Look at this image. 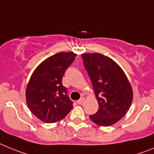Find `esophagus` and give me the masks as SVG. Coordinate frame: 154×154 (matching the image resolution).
Instances as JSON below:
<instances>
[{"mask_svg":"<svg viewBox=\"0 0 154 154\" xmlns=\"http://www.w3.org/2000/svg\"><path fill=\"white\" fill-rule=\"evenodd\" d=\"M84 101H85V99H84V97L80 98L79 100H77V103H78V104H82V103H84Z\"/></svg>","mask_w":154,"mask_h":154,"instance_id":"obj_1","label":"esophagus"}]
</instances>
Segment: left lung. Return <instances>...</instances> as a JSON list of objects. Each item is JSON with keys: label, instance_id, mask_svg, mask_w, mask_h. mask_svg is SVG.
I'll list each match as a JSON object with an SVG mask.
<instances>
[{"label": "left lung", "instance_id": "obj_1", "mask_svg": "<svg viewBox=\"0 0 154 154\" xmlns=\"http://www.w3.org/2000/svg\"><path fill=\"white\" fill-rule=\"evenodd\" d=\"M84 65L99 104L90 118L99 126L116 124L127 113L133 100V90L127 76L111 58L99 53L83 54Z\"/></svg>", "mask_w": 154, "mask_h": 154}]
</instances>
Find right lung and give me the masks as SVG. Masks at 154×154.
<instances>
[{
  "label": "right lung",
  "mask_w": 154,
  "mask_h": 154,
  "mask_svg": "<svg viewBox=\"0 0 154 154\" xmlns=\"http://www.w3.org/2000/svg\"><path fill=\"white\" fill-rule=\"evenodd\" d=\"M73 52H62L47 58L35 69L26 89V101L31 113L51 124L64 118L73 101L62 84L65 71L75 60Z\"/></svg>",
  "instance_id": "right-lung-1"
}]
</instances>
